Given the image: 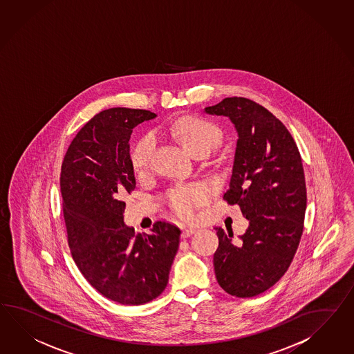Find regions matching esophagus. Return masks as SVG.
Returning a JSON list of instances; mask_svg holds the SVG:
<instances>
[{"instance_id": "obj_1", "label": "esophagus", "mask_w": 354, "mask_h": 354, "mask_svg": "<svg viewBox=\"0 0 354 354\" xmlns=\"http://www.w3.org/2000/svg\"><path fill=\"white\" fill-rule=\"evenodd\" d=\"M196 232H197V229H194V227H184V229H183V233H181V236H183V238H188V236L193 235Z\"/></svg>"}]
</instances>
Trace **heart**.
Here are the masks:
<instances>
[{"label": "heart", "instance_id": "heart-1", "mask_svg": "<svg viewBox=\"0 0 354 354\" xmlns=\"http://www.w3.org/2000/svg\"><path fill=\"white\" fill-rule=\"evenodd\" d=\"M169 130L181 146L193 155H197L198 152H209L221 142L220 129L212 121L203 118L184 116L174 121ZM155 148L156 139L152 134L143 136L137 140L130 152V161L136 173H145L149 169ZM208 193L209 189L205 184L180 187L169 194L167 201L175 214L188 218L194 214L196 208L207 199Z\"/></svg>", "mask_w": 354, "mask_h": 354}]
</instances>
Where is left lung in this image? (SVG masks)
<instances>
[{
	"instance_id": "obj_1",
	"label": "left lung",
	"mask_w": 354,
	"mask_h": 354,
	"mask_svg": "<svg viewBox=\"0 0 354 354\" xmlns=\"http://www.w3.org/2000/svg\"><path fill=\"white\" fill-rule=\"evenodd\" d=\"M205 113L227 118L236 130L224 198L250 221L236 244L232 230L216 227V280L226 293L250 298L280 280L299 245L307 207L302 158L284 124L261 104L229 97Z\"/></svg>"
}]
</instances>
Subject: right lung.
<instances>
[{
	"instance_id": "1",
	"label": "right lung",
	"mask_w": 354,
	"mask_h": 354,
	"mask_svg": "<svg viewBox=\"0 0 354 354\" xmlns=\"http://www.w3.org/2000/svg\"><path fill=\"white\" fill-rule=\"evenodd\" d=\"M157 115L115 107L79 130L61 166L62 212L73 259L86 281L113 302H151L169 283L180 230L157 221L136 234L124 221V192L136 188L130 161L133 129Z\"/></svg>"
}]
</instances>
